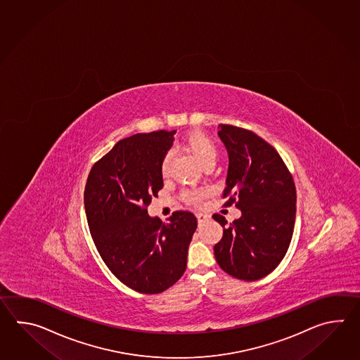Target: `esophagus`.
Returning a JSON list of instances; mask_svg holds the SVG:
<instances>
[{"mask_svg":"<svg viewBox=\"0 0 360 360\" xmlns=\"http://www.w3.org/2000/svg\"><path fill=\"white\" fill-rule=\"evenodd\" d=\"M208 217H210V216H208V214H203V212H198V214H197V219H198L199 222L206 221Z\"/></svg>","mask_w":360,"mask_h":360,"instance_id":"1","label":"esophagus"}]
</instances>
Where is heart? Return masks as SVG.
I'll return each instance as SVG.
<instances>
[{
  "mask_svg": "<svg viewBox=\"0 0 360 360\" xmlns=\"http://www.w3.org/2000/svg\"><path fill=\"white\" fill-rule=\"evenodd\" d=\"M184 146L188 152H191L194 155V158L203 167L216 161L217 146L214 144V140L203 132H191V135H188L184 140ZM169 166H171V153H166L161 162L162 176H167ZM206 194L207 191L203 189L186 191L184 193V199L188 203H199Z\"/></svg>",
  "mask_w": 360,
  "mask_h": 360,
  "instance_id": "heart-1",
  "label": "heart"
}]
</instances>
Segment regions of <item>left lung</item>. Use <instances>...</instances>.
Returning <instances> with one entry per match:
<instances>
[{
	"label": "left lung",
	"instance_id": "8db88e82",
	"mask_svg": "<svg viewBox=\"0 0 360 360\" xmlns=\"http://www.w3.org/2000/svg\"><path fill=\"white\" fill-rule=\"evenodd\" d=\"M219 136L229 154L225 206L242 216L225 228L221 214L212 217L224 226L214 257L229 276L257 281L283 260L296 219V188L291 172L276 149L252 131L220 124Z\"/></svg>",
	"mask_w": 360,
	"mask_h": 360
}]
</instances>
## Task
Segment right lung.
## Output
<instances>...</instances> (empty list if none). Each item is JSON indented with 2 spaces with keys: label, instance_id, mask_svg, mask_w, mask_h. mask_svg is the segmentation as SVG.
Segmentation results:
<instances>
[{
  "label": "right lung",
  "instance_id": "1",
  "mask_svg": "<svg viewBox=\"0 0 360 360\" xmlns=\"http://www.w3.org/2000/svg\"><path fill=\"white\" fill-rule=\"evenodd\" d=\"M176 131H153L120 140L92 166L84 211L94 243L113 276L140 293H161L186 269L197 217L175 211L169 222L148 214L163 188L161 162Z\"/></svg>",
  "mask_w": 360,
  "mask_h": 360
}]
</instances>
